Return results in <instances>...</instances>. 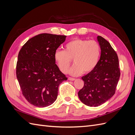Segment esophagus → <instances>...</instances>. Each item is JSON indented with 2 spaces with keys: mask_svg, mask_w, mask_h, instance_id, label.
<instances>
[{
  "mask_svg": "<svg viewBox=\"0 0 135 135\" xmlns=\"http://www.w3.org/2000/svg\"><path fill=\"white\" fill-rule=\"evenodd\" d=\"M68 79H69V80H71V81H73V80H75V79L74 78H71V77H70V76L68 77Z\"/></svg>",
  "mask_w": 135,
  "mask_h": 135,
  "instance_id": "obj_1",
  "label": "esophagus"
}]
</instances>
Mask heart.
I'll return each mask as SVG.
<instances>
[{"instance_id": "obj_1", "label": "heart", "mask_w": 135, "mask_h": 135, "mask_svg": "<svg viewBox=\"0 0 135 135\" xmlns=\"http://www.w3.org/2000/svg\"><path fill=\"white\" fill-rule=\"evenodd\" d=\"M101 55L99 44L95 40L75 39L65 46L64 51L57 50L54 55L60 70L67 73L72 64H75L69 71L73 75L81 73L87 74L92 71L99 62Z\"/></svg>"}]
</instances>
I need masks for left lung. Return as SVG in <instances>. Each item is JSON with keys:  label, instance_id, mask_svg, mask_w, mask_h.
Returning a JSON list of instances; mask_svg holds the SVG:
<instances>
[{"label": "left lung", "instance_id": "8db88e82", "mask_svg": "<svg viewBox=\"0 0 135 135\" xmlns=\"http://www.w3.org/2000/svg\"><path fill=\"white\" fill-rule=\"evenodd\" d=\"M101 48V56L96 67L81 77L84 86L78 92L83 104L96 107L105 103L115 93L120 75L119 60L116 52L107 40L97 36Z\"/></svg>", "mask_w": 135, "mask_h": 135}]
</instances>
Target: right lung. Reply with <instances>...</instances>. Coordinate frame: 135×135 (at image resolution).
<instances>
[{
	"instance_id": "right-lung-1",
	"label": "right lung",
	"mask_w": 135,
	"mask_h": 135,
	"mask_svg": "<svg viewBox=\"0 0 135 135\" xmlns=\"http://www.w3.org/2000/svg\"><path fill=\"white\" fill-rule=\"evenodd\" d=\"M66 37L40 34L28 40L18 53L16 76L22 95L35 107H47L54 103L59 85L68 79L54 58L56 50Z\"/></svg>"
}]
</instances>
